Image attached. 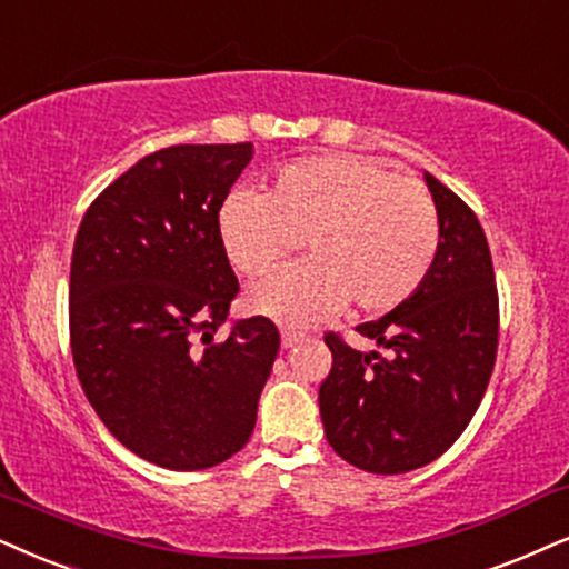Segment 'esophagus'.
Listing matches in <instances>:
<instances>
[{
    "instance_id": "obj_1",
    "label": "esophagus",
    "mask_w": 569,
    "mask_h": 569,
    "mask_svg": "<svg viewBox=\"0 0 569 569\" xmlns=\"http://www.w3.org/2000/svg\"><path fill=\"white\" fill-rule=\"evenodd\" d=\"M305 338H307V330H299V328H283V330H280V341H283L286 349L293 347V343L305 341Z\"/></svg>"
}]
</instances>
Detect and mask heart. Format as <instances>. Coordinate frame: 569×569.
<instances>
[{
    "label": "heart",
    "mask_w": 569,
    "mask_h": 569,
    "mask_svg": "<svg viewBox=\"0 0 569 569\" xmlns=\"http://www.w3.org/2000/svg\"><path fill=\"white\" fill-rule=\"evenodd\" d=\"M220 239L243 276H268L305 241L312 251L249 291L251 312L312 322L347 299L359 312L399 307L426 283L441 249V210L415 178L357 154L291 162L268 193L233 191Z\"/></svg>",
    "instance_id": "1"
}]
</instances>
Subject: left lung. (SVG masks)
I'll use <instances>...</instances> for the list:
<instances>
[{
	"instance_id": "1",
	"label": "left lung",
	"mask_w": 569,
	"mask_h": 569,
	"mask_svg": "<svg viewBox=\"0 0 569 569\" xmlns=\"http://www.w3.org/2000/svg\"><path fill=\"white\" fill-rule=\"evenodd\" d=\"M441 210V249L426 283L380 320L357 326L383 351H359L328 330L320 383L328 443L359 470L399 476L433 462L462 436L491 380L499 291L470 204L426 172Z\"/></svg>"
}]
</instances>
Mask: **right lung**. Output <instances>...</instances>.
Wrapping results in <instances>:
<instances>
[{"label":"right lung","mask_w":569,"mask_h":569,"mask_svg":"<svg viewBox=\"0 0 569 569\" xmlns=\"http://www.w3.org/2000/svg\"><path fill=\"white\" fill-rule=\"evenodd\" d=\"M251 143H178L91 201L70 262V351L86 399L126 449L193 472L247 446L280 349L262 315L218 330L239 297L220 207Z\"/></svg>","instance_id":"right-lung-1"}]
</instances>
